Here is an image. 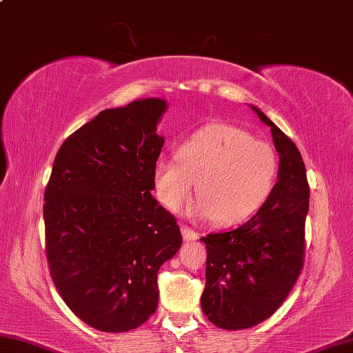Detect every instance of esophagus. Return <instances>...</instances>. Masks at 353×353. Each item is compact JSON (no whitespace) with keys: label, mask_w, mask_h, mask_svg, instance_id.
I'll list each match as a JSON object with an SVG mask.
<instances>
[{"label":"esophagus","mask_w":353,"mask_h":353,"mask_svg":"<svg viewBox=\"0 0 353 353\" xmlns=\"http://www.w3.org/2000/svg\"><path fill=\"white\" fill-rule=\"evenodd\" d=\"M181 232H183L184 240H188V242H189V240H196L200 236L199 232H195L194 230H190L189 226H184V225L181 226Z\"/></svg>","instance_id":"obj_1"}]
</instances>
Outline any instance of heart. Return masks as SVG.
I'll use <instances>...</instances> for the list:
<instances>
[{"instance_id": "obj_1", "label": "heart", "mask_w": 353, "mask_h": 353, "mask_svg": "<svg viewBox=\"0 0 353 353\" xmlns=\"http://www.w3.org/2000/svg\"><path fill=\"white\" fill-rule=\"evenodd\" d=\"M277 154L250 132L214 122L194 132L176 154L161 157L153 167L157 195L170 211H180L194 192L190 211L220 225L239 223L261 208L274 188Z\"/></svg>"}]
</instances>
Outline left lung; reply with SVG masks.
Segmentation results:
<instances>
[{"label":"left lung","mask_w":353,"mask_h":353,"mask_svg":"<svg viewBox=\"0 0 353 353\" xmlns=\"http://www.w3.org/2000/svg\"><path fill=\"white\" fill-rule=\"evenodd\" d=\"M279 153L277 183L254 217L228 232L208 234L201 308L220 329L242 330L270 318L292 292L304 267L308 188L294 142L261 110Z\"/></svg>","instance_id":"8db88e82"}]
</instances>
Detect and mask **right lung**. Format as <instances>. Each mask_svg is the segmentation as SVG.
<instances>
[{
  "mask_svg": "<svg viewBox=\"0 0 353 353\" xmlns=\"http://www.w3.org/2000/svg\"><path fill=\"white\" fill-rule=\"evenodd\" d=\"M163 99L108 108L68 136L46 184V259L54 285L85 324L127 332L158 307V271L183 243L154 200Z\"/></svg>",
  "mask_w": 353,
  "mask_h": 353,
  "instance_id": "obj_1",
  "label": "right lung"
}]
</instances>
